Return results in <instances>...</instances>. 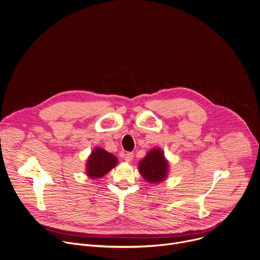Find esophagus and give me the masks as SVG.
Here are the masks:
<instances>
[{"label": "esophagus", "instance_id": "obj_1", "mask_svg": "<svg viewBox=\"0 0 260 260\" xmlns=\"http://www.w3.org/2000/svg\"><path fill=\"white\" fill-rule=\"evenodd\" d=\"M133 156H134V155H133L132 152H127V153L125 154V157H124V158H125L126 161L129 162V161H131V160L133 159Z\"/></svg>", "mask_w": 260, "mask_h": 260}]
</instances>
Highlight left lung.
Listing matches in <instances>:
<instances>
[{
	"instance_id": "left-lung-1",
	"label": "left lung",
	"mask_w": 260,
	"mask_h": 260,
	"mask_svg": "<svg viewBox=\"0 0 260 260\" xmlns=\"http://www.w3.org/2000/svg\"><path fill=\"white\" fill-rule=\"evenodd\" d=\"M169 160L162 149L154 147L138 162V171L143 179L150 184L165 181L169 175Z\"/></svg>"
}]
</instances>
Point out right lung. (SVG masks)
Returning a JSON list of instances; mask_svg holds the SVG:
<instances>
[{
    "label": "right lung",
    "instance_id": "1",
    "mask_svg": "<svg viewBox=\"0 0 260 260\" xmlns=\"http://www.w3.org/2000/svg\"><path fill=\"white\" fill-rule=\"evenodd\" d=\"M118 164V158L102 147H95L86 160L85 174L90 179L104 177Z\"/></svg>",
    "mask_w": 260,
    "mask_h": 260
}]
</instances>
